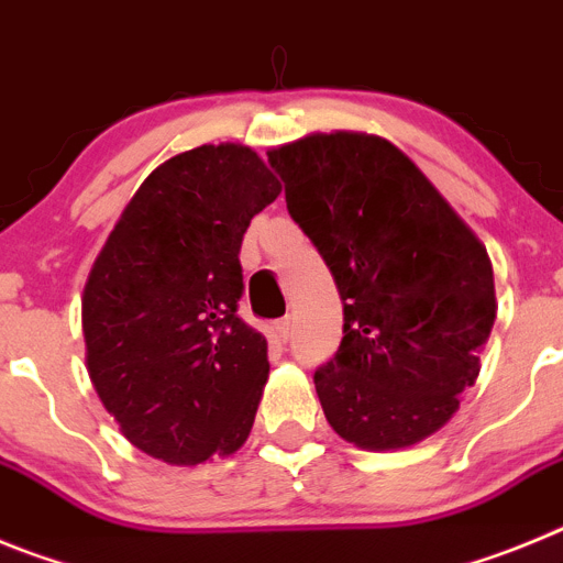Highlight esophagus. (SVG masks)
Masks as SVG:
<instances>
[{"instance_id": "34e87169", "label": "esophagus", "mask_w": 563, "mask_h": 563, "mask_svg": "<svg viewBox=\"0 0 563 563\" xmlns=\"http://www.w3.org/2000/svg\"><path fill=\"white\" fill-rule=\"evenodd\" d=\"M271 335L276 343H287V338H290V318H278V321H273Z\"/></svg>"}]
</instances>
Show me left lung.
Wrapping results in <instances>:
<instances>
[{"mask_svg": "<svg viewBox=\"0 0 563 563\" xmlns=\"http://www.w3.org/2000/svg\"><path fill=\"white\" fill-rule=\"evenodd\" d=\"M267 161L343 301L341 346L316 369L327 422L357 449H409L479 377L496 321L485 245L377 134H307Z\"/></svg>", "mask_w": 563, "mask_h": 563, "instance_id": "obj_1", "label": "left lung"}]
</instances>
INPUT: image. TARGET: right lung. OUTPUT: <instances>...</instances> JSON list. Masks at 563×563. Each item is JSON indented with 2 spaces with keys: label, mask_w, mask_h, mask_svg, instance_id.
<instances>
[{
  "label": "right lung",
  "mask_w": 563,
  "mask_h": 563,
  "mask_svg": "<svg viewBox=\"0 0 563 563\" xmlns=\"http://www.w3.org/2000/svg\"><path fill=\"white\" fill-rule=\"evenodd\" d=\"M282 194L253 148L197 146L154 168L89 271V380L123 437L168 465L245 445L267 383V341L236 316L239 247Z\"/></svg>",
  "instance_id": "1"
}]
</instances>
